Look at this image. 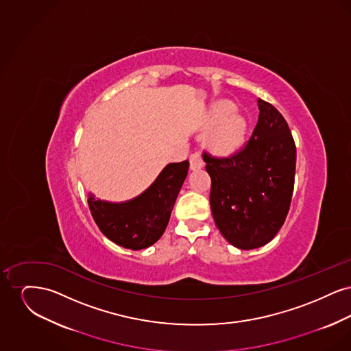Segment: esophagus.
<instances>
[{
  "mask_svg": "<svg viewBox=\"0 0 351 351\" xmlns=\"http://www.w3.org/2000/svg\"><path fill=\"white\" fill-rule=\"evenodd\" d=\"M189 162H191V169H200L204 166V160L201 158L200 152H193L189 156Z\"/></svg>",
  "mask_w": 351,
  "mask_h": 351,
  "instance_id": "34e87169",
  "label": "esophagus"
}]
</instances>
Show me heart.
Returning <instances> with one entry per match:
<instances>
[{"label":"heart","mask_w":351,"mask_h":351,"mask_svg":"<svg viewBox=\"0 0 351 351\" xmlns=\"http://www.w3.org/2000/svg\"><path fill=\"white\" fill-rule=\"evenodd\" d=\"M232 101H218L209 112L208 123L215 126L209 134V146L218 154H233L246 139L249 122L242 113L235 110Z\"/></svg>","instance_id":"obj_1"}]
</instances>
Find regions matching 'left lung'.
<instances>
[{"instance_id": "left-lung-1", "label": "left lung", "mask_w": 351, "mask_h": 351, "mask_svg": "<svg viewBox=\"0 0 351 351\" xmlns=\"http://www.w3.org/2000/svg\"><path fill=\"white\" fill-rule=\"evenodd\" d=\"M259 117L243 150L229 158L204 152L212 179L210 208L218 230L241 250L265 246L289 210L296 146L279 110L258 99Z\"/></svg>"}]
</instances>
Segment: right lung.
Here are the masks:
<instances>
[{"label":"right lung","mask_w":351,"mask_h":351,"mask_svg":"<svg viewBox=\"0 0 351 351\" xmlns=\"http://www.w3.org/2000/svg\"><path fill=\"white\" fill-rule=\"evenodd\" d=\"M188 168V160L169 163L145 192L132 200L109 202L89 193L88 205L102 234L125 249L150 247L167 228Z\"/></svg>","instance_id":"1"}]
</instances>
